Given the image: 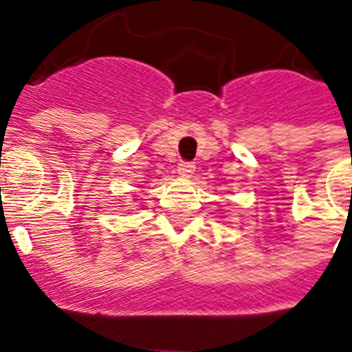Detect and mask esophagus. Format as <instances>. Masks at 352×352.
Returning a JSON list of instances; mask_svg holds the SVG:
<instances>
[{"instance_id": "1", "label": "esophagus", "mask_w": 352, "mask_h": 352, "mask_svg": "<svg viewBox=\"0 0 352 352\" xmlns=\"http://www.w3.org/2000/svg\"><path fill=\"white\" fill-rule=\"evenodd\" d=\"M179 173L184 177H190L193 173V164L192 162H181L179 164Z\"/></svg>"}]
</instances>
